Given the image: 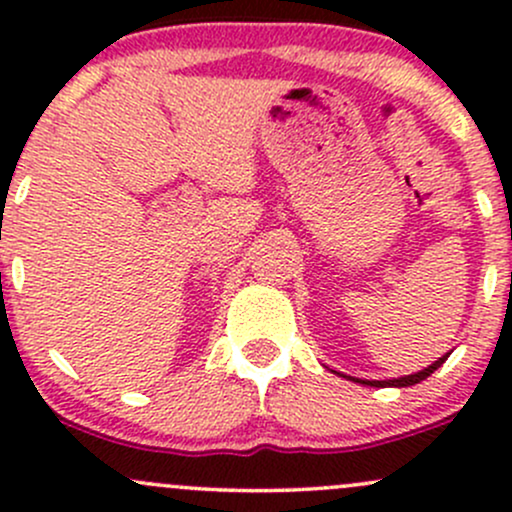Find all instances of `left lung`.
Masks as SVG:
<instances>
[{
    "mask_svg": "<svg viewBox=\"0 0 512 512\" xmlns=\"http://www.w3.org/2000/svg\"><path fill=\"white\" fill-rule=\"evenodd\" d=\"M450 354H445L443 358H438L436 363H431V366L419 370V373H411V375H404V378H395V380H361V378H349L354 380V383H361V385H370V387H409V385H416L421 383V380H426L428 375L433 373V370H438L440 366H443L445 361H448Z\"/></svg>",
    "mask_w": 512,
    "mask_h": 512,
    "instance_id": "obj_1",
    "label": "left lung"
}]
</instances>
